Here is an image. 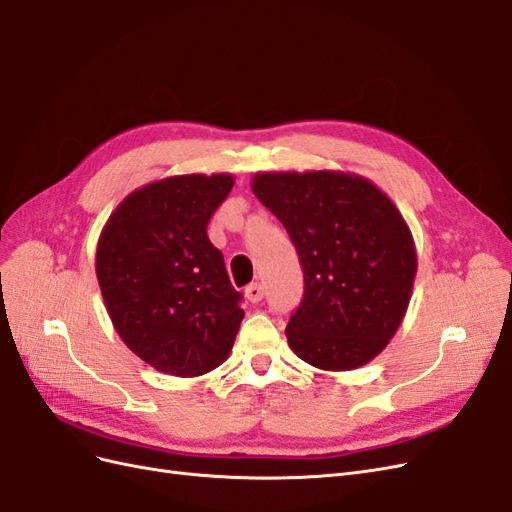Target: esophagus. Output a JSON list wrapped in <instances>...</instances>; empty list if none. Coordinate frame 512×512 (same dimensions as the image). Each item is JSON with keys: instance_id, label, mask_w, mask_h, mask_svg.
Here are the masks:
<instances>
[{"instance_id": "1", "label": "esophagus", "mask_w": 512, "mask_h": 512, "mask_svg": "<svg viewBox=\"0 0 512 512\" xmlns=\"http://www.w3.org/2000/svg\"><path fill=\"white\" fill-rule=\"evenodd\" d=\"M244 295H246V298H249V302H253V304L261 302V300H263V285L251 283L249 287L244 289Z\"/></svg>"}]
</instances>
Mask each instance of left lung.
<instances>
[{"mask_svg": "<svg viewBox=\"0 0 512 512\" xmlns=\"http://www.w3.org/2000/svg\"><path fill=\"white\" fill-rule=\"evenodd\" d=\"M251 189L285 225L304 270L287 325L291 351L319 370H355L398 332L417 274L410 229L368 178L334 170L259 172Z\"/></svg>", "mask_w": 512, "mask_h": 512, "instance_id": "obj_1", "label": "left lung"}]
</instances>
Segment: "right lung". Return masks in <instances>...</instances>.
I'll list each match as a JSON object with an SVG mask.
<instances>
[{
    "instance_id": "add662e5",
    "label": "right lung",
    "mask_w": 512,
    "mask_h": 512,
    "mask_svg": "<svg viewBox=\"0 0 512 512\" xmlns=\"http://www.w3.org/2000/svg\"><path fill=\"white\" fill-rule=\"evenodd\" d=\"M232 174H183L129 193L95 253L102 298L121 340L148 366L202 376L232 351L244 310L206 225Z\"/></svg>"
}]
</instances>
